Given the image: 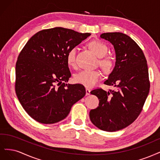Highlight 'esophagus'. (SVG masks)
I'll use <instances>...</instances> for the list:
<instances>
[{
    "mask_svg": "<svg viewBox=\"0 0 160 160\" xmlns=\"http://www.w3.org/2000/svg\"><path fill=\"white\" fill-rule=\"evenodd\" d=\"M86 96L90 95V90L86 88Z\"/></svg>",
    "mask_w": 160,
    "mask_h": 160,
    "instance_id": "34e87169",
    "label": "esophagus"
}]
</instances>
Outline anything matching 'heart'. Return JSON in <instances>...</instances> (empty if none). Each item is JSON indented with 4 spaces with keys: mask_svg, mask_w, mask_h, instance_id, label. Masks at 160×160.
I'll use <instances>...</instances> for the list:
<instances>
[{
    "mask_svg": "<svg viewBox=\"0 0 160 160\" xmlns=\"http://www.w3.org/2000/svg\"><path fill=\"white\" fill-rule=\"evenodd\" d=\"M90 49L100 58L99 65L106 72H110L114 66V60L109 56H104L108 52L107 46L98 40H93L88 43ZM67 63L74 66L76 63V48H71L66 56ZM102 78L101 72L98 70H82L74 76V81L86 88L94 87Z\"/></svg>",
    "mask_w": 160,
    "mask_h": 160,
    "instance_id": "b5f03b06",
    "label": "heart"
}]
</instances>
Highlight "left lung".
I'll list each match as a JSON object with an SVG mask.
<instances>
[{
	"label": "left lung",
	"instance_id": "obj_1",
	"mask_svg": "<svg viewBox=\"0 0 160 160\" xmlns=\"http://www.w3.org/2000/svg\"><path fill=\"white\" fill-rule=\"evenodd\" d=\"M100 37L114 45L116 65L104 84L117 89L91 91L99 106L90 110V118L100 130L116 132L130 125L143 109L150 87L147 60L140 46L125 34L107 32Z\"/></svg>",
	"mask_w": 160,
	"mask_h": 160
}]
</instances>
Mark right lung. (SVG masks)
I'll return each instance as SVG.
<instances>
[{
	"mask_svg": "<svg viewBox=\"0 0 160 160\" xmlns=\"http://www.w3.org/2000/svg\"><path fill=\"white\" fill-rule=\"evenodd\" d=\"M90 34L62 27L44 29L32 36L20 51L15 91L34 120L45 124L62 120L85 96L83 85L66 83L71 76L66 56Z\"/></svg>",
	"mask_w": 160,
	"mask_h": 160,
	"instance_id": "1",
	"label": "right lung"
}]
</instances>
